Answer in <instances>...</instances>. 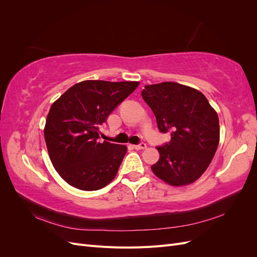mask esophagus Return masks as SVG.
<instances>
[{
	"label": "esophagus",
	"mask_w": 257,
	"mask_h": 257,
	"mask_svg": "<svg viewBox=\"0 0 257 257\" xmlns=\"http://www.w3.org/2000/svg\"><path fill=\"white\" fill-rule=\"evenodd\" d=\"M133 147H134V149H136V150H144L147 148V145L145 143H142L139 145H134Z\"/></svg>",
	"instance_id": "obj_1"
}]
</instances>
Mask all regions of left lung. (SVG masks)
I'll return each instance as SVG.
<instances>
[{"label":"left lung","instance_id":"1","mask_svg":"<svg viewBox=\"0 0 257 257\" xmlns=\"http://www.w3.org/2000/svg\"><path fill=\"white\" fill-rule=\"evenodd\" d=\"M145 102L158 127L170 133L169 144L158 147L160 159L153 174L169 185L195 182L211 163L220 142L219 116L200 91L177 82L147 84Z\"/></svg>","mask_w":257,"mask_h":257}]
</instances>
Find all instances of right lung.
Segmentation results:
<instances>
[{"label": "right lung", "instance_id": "right-lung-1", "mask_svg": "<svg viewBox=\"0 0 257 257\" xmlns=\"http://www.w3.org/2000/svg\"><path fill=\"white\" fill-rule=\"evenodd\" d=\"M138 84L84 80L51 105L44 128L45 142L54 169L69 185L96 191L113 180L127 148L99 143V125Z\"/></svg>", "mask_w": 257, "mask_h": 257}]
</instances>
